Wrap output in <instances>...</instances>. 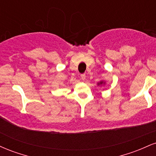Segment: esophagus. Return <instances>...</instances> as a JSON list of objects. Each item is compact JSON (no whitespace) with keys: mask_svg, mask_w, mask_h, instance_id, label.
Returning <instances> with one entry per match:
<instances>
[{"mask_svg":"<svg viewBox=\"0 0 156 156\" xmlns=\"http://www.w3.org/2000/svg\"><path fill=\"white\" fill-rule=\"evenodd\" d=\"M80 78H81V79L84 80L86 79V75L85 74H81L80 75Z\"/></svg>","mask_w":156,"mask_h":156,"instance_id":"obj_1","label":"esophagus"}]
</instances>
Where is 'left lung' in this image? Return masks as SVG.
Returning <instances> with one entry per match:
<instances>
[{
    "mask_svg": "<svg viewBox=\"0 0 156 156\" xmlns=\"http://www.w3.org/2000/svg\"><path fill=\"white\" fill-rule=\"evenodd\" d=\"M101 83H103V82H101Z\"/></svg>",
    "mask_w": 156,
    "mask_h": 156,
    "instance_id": "8db88e82",
    "label": "left lung"
}]
</instances>
